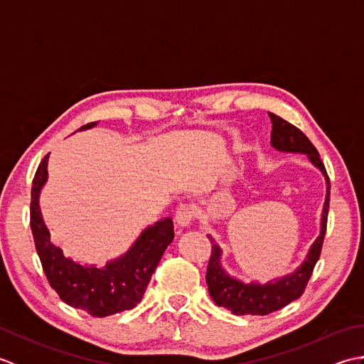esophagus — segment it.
<instances>
[{"label":"esophagus","mask_w":364,"mask_h":364,"mask_svg":"<svg viewBox=\"0 0 364 364\" xmlns=\"http://www.w3.org/2000/svg\"><path fill=\"white\" fill-rule=\"evenodd\" d=\"M194 219H196V211L191 205L181 203L180 206L176 208L175 220L180 227H191L192 222H194Z\"/></svg>","instance_id":"34e87169"}]
</instances>
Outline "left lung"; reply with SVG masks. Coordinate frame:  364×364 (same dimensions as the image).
<instances>
[{
	"label": "left lung",
	"mask_w": 364,
	"mask_h": 364,
	"mask_svg": "<svg viewBox=\"0 0 364 364\" xmlns=\"http://www.w3.org/2000/svg\"><path fill=\"white\" fill-rule=\"evenodd\" d=\"M269 117L272 120V134H270V144L274 149L280 151L289 153H304L308 156L313 164L318 167L327 180V196L326 203H323L322 219H321V235L313 242L310 252L306 255L304 261L296 272L286 275L280 280H275L267 284L250 283L245 284L236 278L230 277L220 264V247L214 242L211 236H208L213 249L210 262H208L206 270V283L210 296L218 306H223L236 316L253 314V316H266L277 310H282L291 301L297 300L304 294L308 280L313 274V269L321 257L322 242L326 237L327 231V215H328V205H330V180L327 175L326 166L321 161V156L316 146L310 142L301 131L294 127L292 123L283 120L278 115L269 112Z\"/></svg>",
	"instance_id": "left-lung-1"
}]
</instances>
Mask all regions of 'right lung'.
<instances>
[{
  "instance_id": "obj_1",
  "label": "right lung",
  "mask_w": 364,
  "mask_h": 364,
  "mask_svg": "<svg viewBox=\"0 0 364 364\" xmlns=\"http://www.w3.org/2000/svg\"><path fill=\"white\" fill-rule=\"evenodd\" d=\"M95 125L97 122H92L81 129ZM48 156L50 153L38 164L31 189V230L46 280L60 300L94 318L131 310L142 300L162 253L173 241L172 219L167 218L145 228L123 257L109 261L103 269L78 264L50 241V231L38 206L41 189L48 178Z\"/></svg>"
}]
</instances>
